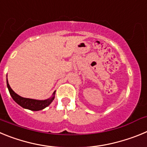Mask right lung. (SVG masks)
<instances>
[{
    "label": "right lung",
    "instance_id": "right-lung-1",
    "mask_svg": "<svg viewBox=\"0 0 147 147\" xmlns=\"http://www.w3.org/2000/svg\"><path fill=\"white\" fill-rule=\"evenodd\" d=\"M6 84H7V88L9 89L10 95L12 97L16 103L21 106L22 107L25 109H28V110H32V111H38V110H41L42 109L48 107L53 100L54 99V95H55V92L53 93V96L51 98H48L45 100H37V99H32V98H23L17 94L16 93L13 91V90L11 89V87L9 85L8 82V80L6 81Z\"/></svg>",
    "mask_w": 147,
    "mask_h": 147
}]
</instances>
